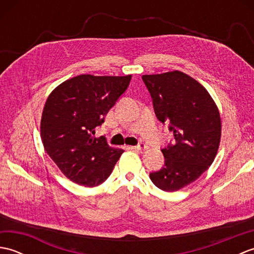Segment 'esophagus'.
I'll return each instance as SVG.
<instances>
[{"label":"esophagus","mask_w":254,"mask_h":254,"mask_svg":"<svg viewBox=\"0 0 254 254\" xmlns=\"http://www.w3.org/2000/svg\"><path fill=\"white\" fill-rule=\"evenodd\" d=\"M146 147H147V146H146V145H145L144 143H139L138 145H136V146H133L132 148L135 149V150H144Z\"/></svg>","instance_id":"esophagus-1"}]
</instances>
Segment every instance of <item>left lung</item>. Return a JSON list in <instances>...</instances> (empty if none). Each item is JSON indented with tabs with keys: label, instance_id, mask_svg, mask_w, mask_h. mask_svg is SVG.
<instances>
[{
	"label": "left lung",
	"instance_id": "left-lung-1",
	"mask_svg": "<svg viewBox=\"0 0 254 254\" xmlns=\"http://www.w3.org/2000/svg\"><path fill=\"white\" fill-rule=\"evenodd\" d=\"M161 123L175 143L161 149L165 165L149 178L160 190L175 192L195 181L215 159L222 135L218 108L197 80L180 71L143 75Z\"/></svg>",
	"mask_w": 254,
	"mask_h": 254
}]
</instances>
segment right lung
Masks as SVG:
<instances>
[{"mask_svg":"<svg viewBox=\"0 0 254 254\" xmlns=\"http://www.w3.org/2000/svg\"><path fill=\"white\" fill-rule=\"evenodd\" d=\"M132 75L83 74L52 90L42 111L40 135L45 150L67 179L96 187L111 175L124 152L110 147L95 128L127 90Z\"/></svg>","mask_w":254,"mask_h":254,"instance_id":"right-lung-1","label":"right lung"}]
</instances>
